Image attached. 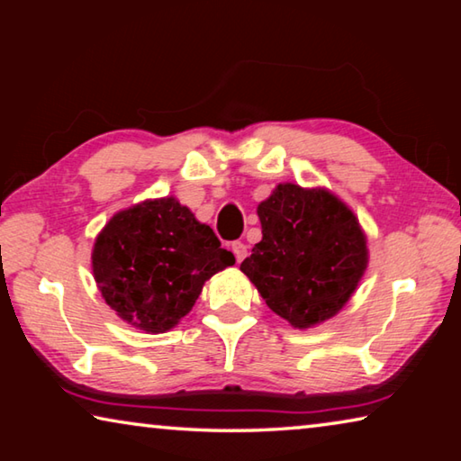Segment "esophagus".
<instances>
[{"label": "esophagus", "instance_id": "obj_1", "mask_svg": "<svg viewBox=\"0 0 461 461\" xmlns=\"http://www.w3.org/2000/svg\"><path fill=\"white\" fill-rule=\"evenodd\" d=\"M231 252L236 254V260H238V262H241V260L246 258L248 248H246L244 241H240V240H238V241H231Z\"/></svg>", "mask_w": 461, "mask_h": 461}]
</instances>
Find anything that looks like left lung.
<instances>
[{"instance_id":"obj_1","label":"left lung","mask_w":461,"mask_h":461,"mask_svg":"<svg viewBox=\"0 0 461 461\" xmlns=\"http://www.w3.org/2000/svg\"><path fill=\"white\" fill-rule=\"evenodd\" d=\"M262 240L240 270L288 323L333 317L356 291L368 262L356 215L323 189L278 185L258 205Z\"/></svg>"}]
</instances>
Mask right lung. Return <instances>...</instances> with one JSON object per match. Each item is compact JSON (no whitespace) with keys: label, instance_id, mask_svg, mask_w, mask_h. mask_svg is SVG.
Listing matches in <instances>:
<instances>
[{"label":"right lung","instance_id":"obj_1","mask_svg":"<svg viewBox=\"0 0 461 461\" xmlns=\"http://www.w3.org/2000/svg\"><path fill=\"white\" fill-rule=\"evenodd\" d=\"M236 264L213 230L173 197L113 215L93 248V276L109 307L148 333L193 309L205 280Z\"/></svg>","mask_w":461,"mask_h":461}]
</instances>
